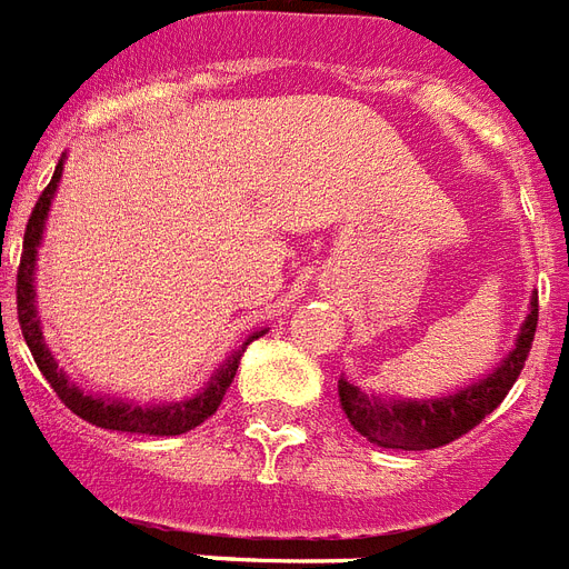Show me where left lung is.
I'll return each instance as SVG.
<instances>
[{
	"label": "left lung",
	"instance_id": "8db88e82",
	"mask_svg": "<svg viewBox=\"0 0 569 569\" xmlns=\"http://www.w3.org/2000/svg\"><path fill=\"white\" fill-rule=\"evenodd\" d=\"M538 331V297L531 299V311L526 317L517 338V347L511 356L490 372L488 379L476 381L456 397L431 399V402H381L376 397H367L356 385L340 379L338 397L340 408L347 413L349 426L381 449H435L447 447L470 429H476L493 408L508 397L515 388L522 363L531 352V340Z\"/></svg>",
	"mask_w": 569,
	"mask_h": 569
}]
</instances>
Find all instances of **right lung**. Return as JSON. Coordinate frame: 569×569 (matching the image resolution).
<instances>
[{
	"label": "right lung",
	"mask_w": 569,
	"mask_h": 569,
	"mask_svg": "<svg viewBox=\"0 0 569 569\" xmlns=\"http://www.w3.org/2000/svg\"><path fill=\"white\" fill-rule=\"evenodd\" d=\"M58 179H61V163L54 167V176L49 181L43 193H40L38 206L31 208V217L26 222V234H22V256L20 267H17V320H20L22 338L29 343L34 363L43 372V379L52 385V390L58 393L63 406L70 408L76 417L93 422L99 429L111 431H131V435H158V438H170V435H184V431L197 429L199 422H206L217 408H220L226 390L234 381V372H238L240 352L231 356L229 363H222L220 370L213 372L208 388L202 393H197L193 399H184V402H170V406H129V402H111V399H97L81 393L76 385L67 381L58 363H54L52 352L43 343V335H40V320L38 308H34V252H38L40 234H43V220L49 213V202H52V193L58 188ZM2 308V306H0ZM258 338V335H252Z\"/></svg>",
	"instance_id": "right-lung-1"
}]
</instances>
